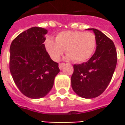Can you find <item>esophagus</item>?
Masks as SVG:
<instances>
[{
  "label": "esophagus",
  "mask_w": 125,
  "mask_h": 125,
  "mask_svg": "<svg viewBox=\"0 0 125 125\" xmlns=\"http://www.w3.org/2000/svg\"><path fill=\"white\" fill-rule=\"evenodd\" d=\"M64 65H65V63H60V64H59V68H60V70H62Z\"/></svg>",
  "instance_id": "esophagus-1"
}]
</instances>
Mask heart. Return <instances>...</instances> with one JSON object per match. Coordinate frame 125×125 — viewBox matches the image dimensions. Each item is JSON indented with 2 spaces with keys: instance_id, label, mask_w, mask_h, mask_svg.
I'll return each mask as SVG.
<instances>
[{
  "instance_id": "heart-1",
  "label": "heart",
  "mask_w": 125,
  "mask_h": 125,
  "mask_svg": "<svg viewBox=\"0 0 125 125\" xmlns=\"http://www.w3.org/2000/svg\"><path fill=\"white\" fill-rule=\"evenodd\" d=\"M44 46L50 57L58 62L65 50L68 59L77 63L83 62L92 56L96 47V37L93 33L66 31L58 33L55 41L47 38Z\"/></svg>"
}]
</instances>
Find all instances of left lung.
I'll return each instance as SVG.
<instances>
[{"mask_svg":"<svg viewBox=\"0 0 125 125\" xmlns=\"http://www.w3.org/2000/svg\"><path fill=\"white\" fill-rule=\"evenodd\" d=\"M92 30L96 37V50L88 62L73 65L72 87L84 98H93L104 92L115 70L117 53L113 41L96 29Z\"/></svg>","mask_w":125,"mask_h":125,"instance_id":"8db88e82","label":"left lung"}]
</instances>
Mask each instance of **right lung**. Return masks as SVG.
Segmentation results:
<instances>
[{
  "label": "right lung",
  "instance_id": "obj_1",
  "mask_svg": "<svg viewBox=\"0 0 125 125\" xmlns=\"http://www.w3.org/2000/svg\"><path fill=\"white\" fill-rule=\"evenodd\" d=\"M46 29L32 27L14 39L10 47L9 68L21 93L30 98L44 97L52 90L60 72L44 46Z\"/></svg>",
  "mask_w": 125,
  "mask_h": 125
}]
</instances>
